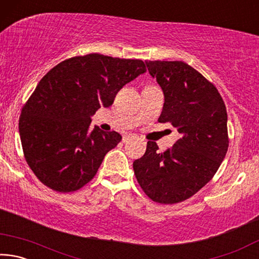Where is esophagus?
<instances>
[{"mask_svg":"<svg viewBox=\"0 0 259 259\" xmlns=\"http://www.w3.org/2000/svg\"><path fill=\"white\" fill-rule=\"evenodd\" d=\"M136 138H137V137H136L135 135H125V136H123V143L129 142V140H134Z\"/></svg>","mask_w":259,"mask_h":259,"instance_id":"34e87169","label":"esophagus"}]
</instances>
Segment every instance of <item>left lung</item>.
Here are the masks:
<instances>
[{
	"instance_id": "1",
	"label": "left lung",
	"mask_w": 259,
	"mask_h": 259,
	"mask_svg": "<svg viewBox=\"0 0 259 259\" xmlns=\"http://www.w3.org/2000/svg\"><path fill=\"white\" fill-rule=\"evenodd\" d=\"M164 96L159 122L181 134L171 148L160 153L148 142L135 160L134 171L148 198L163 204L191 198L210 182L224 160L227 137L225 104L212 83L183 61H145Z\"/></svg>"
}]
</instances>
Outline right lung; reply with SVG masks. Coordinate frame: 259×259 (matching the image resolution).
<instances>
[{
	"instance_id": "1",
	"label": "right lung",
	"mask_w": 259,
	"mask_h": 259,
	"mask_svg": "<svg viewBox=\"0 0 259 259\" xmlns=\"http://www.w3.org/2000/svg\"><path fill=\"white\" fill-rule=\"evenodd\" d=\"M145 72L139 59L90 54L61 61L41 78L19 117L25 159L41 183L67 193L95 177L122 137L90 129L91 116Z\"/></svg>"
}]
</instances>
